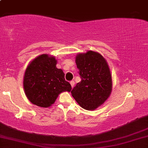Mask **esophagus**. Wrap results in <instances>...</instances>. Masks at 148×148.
Here are the masks:
<instances>
[{
	"mask_svg": "<svg viewBox=\"0 0 148 148\" xmlns=\"http://www.w3.org/2000/svg\"><path fill=\"white\" fill-rule=\"evenodd\" d=\"M70 84H71V88L74 87V81H71Z\"/></svg>",
	"mask_w": 148,
	"mask_h": 148,
	"instance_id": "obj_1",
	"label": "esophagus"
}]
</instances>
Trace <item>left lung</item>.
<instances>
[{
    "label": "left lung",
    "instance_id": "8db88e82",
    "mask_svg": "<svg viewBox=\"0 0 148 148\" xmlns=\"http://www.w3.org/2000/svg\"><path fill=\"white\" fill-rule=\"evenodd\" d=\"M82 81L71 95L82 108L94 110L105 103L112 92V81L108 62L100 53L89 50L76 56Z\"/></svg>",
    "mask_w": 148,
    "mask_h": 148
}]
</instances>
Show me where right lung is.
<instances>
[{
  "label": "right lung",
  "instance_id": "obj_1",
  "mask_svg": "<svg viewBox=\"0 0 148 148\" xmlns=\"http://www.w3.org/2000/svg\"><path fill=\"white\" fill-rule=\"evenodd\" d=\"M53 56L43 54L31 62L26 69L23 86L26 95L34 105L48 108L62 92H70L71 86L64 74L56 67Z\"/></svg>",
  "mask_w": 148,
  "mask_h": 148
}]
</instances>
